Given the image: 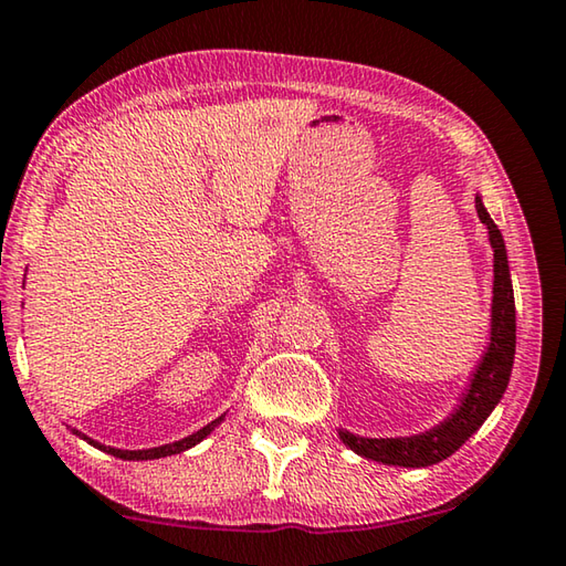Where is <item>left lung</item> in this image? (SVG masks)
I'll return each mask as SVG.
<instances>
[{
	"mask_svg": "<svg viewBox=\"0 0 566 566\" xmlns=\"http://www.w3.org/2000/svg\"><path fill=\"white\" fill-rule=\"evenodd\" d=\"M480 221L488 226L490 245L494 253V283H492V315H490V343L484 348L480 363L474 365L472 378L464 388L460 405L440 424L410 438H360L348 430H338L345 448L358 452L365 460H375L395 468H430L448 460L458 452L490 412L497 408L504 390H507L512 363H514V343H517V315H514V293L507 263V248L500 228L482 203V196H474Z\"/></svg>",
	"mask_w": 566,
	"mask_h": 566,
	"instance_id": "left-lung-1",
	"label": "left lung"
}]
</instances>
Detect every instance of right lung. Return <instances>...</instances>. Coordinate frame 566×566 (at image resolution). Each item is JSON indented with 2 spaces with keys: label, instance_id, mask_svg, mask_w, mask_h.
<instances>
[{
  "label": "right lung",
  "instance_id": "add662e5",
  "mask_svg": "<svg viewBox=\"0 0 566 566\" xmlns=\"http://www.w3.org/2000/svg\"><path fill=\"white\" fill-rule=\"evenodd\" d=\"M223 418H226V412L221 415V418H216L213 422H208L206 428H201V430L193 432V434H188V438H184V440L161 444V448H148V450H116V448H106V444L96 442L92 438H86V434H82L78 430H72V432L78 434V438H82V440H86L88 444H94L96 450H102L106 454H114V458H118V460H158V458H168V454H178V452L191 450L193 444H198L203 438H208V434H211L218 428V424L223 422Z\"/></svg>",
  "mask_w": 566,
  "mask_h": 566
}]
</instances>
